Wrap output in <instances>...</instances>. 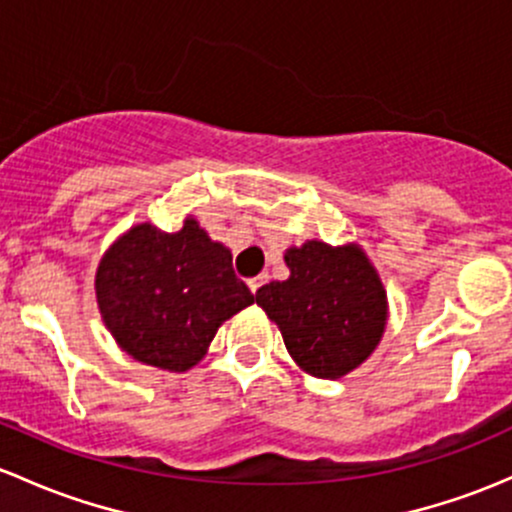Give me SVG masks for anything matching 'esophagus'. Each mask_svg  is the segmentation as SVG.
Wrapping results in <instances>:
<instances>
[{
    "mask_svg": "<svg viewBox=\"0 0 512 512\" xmlns=\"http://www.w3.org/2000/svg\"><path fill=\"white\" fill-rule=\"evenodd\" d=\"M265 282H267V274H260V277L250 279V282H247V287H250L252 294H257V289H260Z\"/></svg>",
    "mask_w": 512,
    "mask_h": 512,
    "instance_id": "1",
    "label": "esophagus"
}]
</instances>
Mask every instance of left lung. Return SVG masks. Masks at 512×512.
I'll list each match as a JSON object with an SVG mask.
<instances>
[{"mask_svg": "<svg viewBox=\"0 0 512 512\" xmlns=\"http://www.w3.org/2000/svg\"><path fill=\"white\" fill-rule=\"evenodd\" d=\"M289 279L257 289V306L279 326L294 363L336 380L378 348L387 324L380 274L358 245L306 240L284 252Z\"/></svg>", "mask_w": 512, "mask_h": 512, "instance_id": "8db88e82", "label": "left lung"}]
</instances>
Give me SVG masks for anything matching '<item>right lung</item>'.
<instances>
[{
    "mask_svg": "<svg viewBox=\"0 0 512 512\" xmlns=\"http://www.w3.org/2000/svg\"><path fill=\"white\" fill-rule=\"evenodd\" d=\"M95 294L107 331L144 365L184 373L203 358L223 321L255 297L233 272V255L196 218L164 233L129 228L102 255Z\"/></svg>",
    "mask_w": 512,
    "mask_h": 512,
    "instance_id": "add662e5",
    "label": "right lung"
}]
</instances>
